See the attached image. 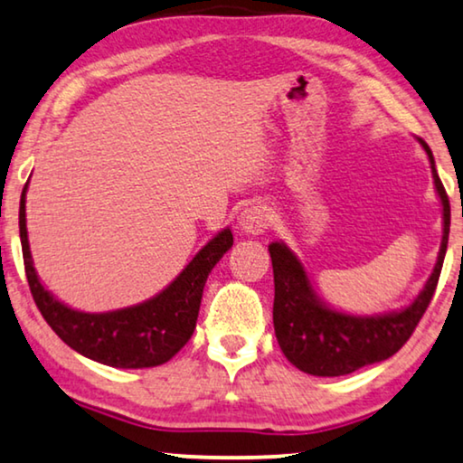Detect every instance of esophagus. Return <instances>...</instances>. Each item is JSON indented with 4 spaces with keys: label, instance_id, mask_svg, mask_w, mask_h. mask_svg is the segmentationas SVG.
<instances>
[{
    "label": "esophagus",
    "instance_id": "34e87169",
    "mask_svg": "<svg viewBox=\"0 0 463 463\" xmlns=\"http://www.w3.org/2000/svg\"><path fill=\"white\" fill-rule=\"evenodd\" d=\"M270 224V210L264 203H251L247 205L239 216V226L241 231L250 232V234H258L264 232Z\"/></svg>",
    "mask_w": 463,
    "mask_h": 463
}]
</instances>
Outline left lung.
<instances>
[{
  "instance_id": "1",
  "label": "left lung",
  "mask_w": 463,
  "mask_h": 463,
  "mask_svg": "<svg viewBox=\"0 0 463 463\" xmlns=\"http://www.w3.org/2000/svg\"><path fill=\"white\" fill-rule=\"evenodd\" d=\"M426 148L432 178L442 201V220L445 232L436 260L434 272L430 275L426 288L409 304L405 310L382 317H350L335 312L318 302L312 291L304 266L283 243H270L269 251L275 272V304H272V321H275L277 342L289 363L310 375L335 377L386 361L405 346V342L424 317L430 299H432L439 277L445 262L449 224H451V205L445 186L436 174L434 157L430 146Z\"/></svg>"
}]
</instances>
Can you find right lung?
I'll use <instances>...</instances> for the list:
<instances>
[{
    "mask_svg": "<svg viewBox=\"0 0 463 463\" xmlns=\"http://www.w3.org/2000/svg\"><path fill=\"white\" fill-rule=\"evenodd\" d=\"M24 193L27 184L23 188L18 210L24 272L37 308L54 334L80 354L109 367H157L172 359L191 340L205 281L220 258L231 250L232 232L226 229L213 237L180 272L178 279L148 302L132 308L90 315L61 304L39 283L27 241Z\"/></svg>",
    "mask_w": 463,
    "mask_h": 463,
    "instance_id": "1",
    "label": "right lung"
}]
</instances>
